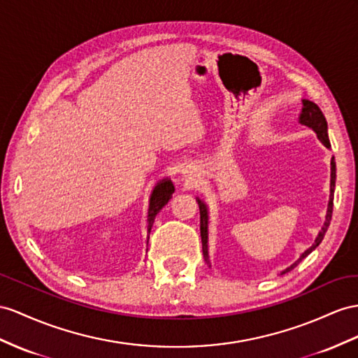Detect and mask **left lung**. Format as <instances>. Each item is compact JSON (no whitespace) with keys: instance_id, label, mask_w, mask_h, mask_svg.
<instances>
[{"instance_id":"8db88e82","label":"left lung","mask_w":358,"mask_h":358,"mask_svg":"<svg viewBox=\"0 0 358 358\" xmlns=\"http://www.w3.org/2000/svg\"><path fill=\"white\" fill-rule=\"evenodd\" d=\"M298 122L301 125H306V127L311 128V130L316 133L317 139L320 141V143L325 146V148H328V150L331 148V143H329V139H328L327 119H325V116L322 113V110H320L317 107V104L313 103V101L302 99V108H301V113H299V117H298ZM334 187H336V162H334V157H331V180H329V199H328L325 222H324L322 228H320L319 234L316 236L313 245H311L310 248H307L304 252H302L299 255V259L295 263H292L289 268L284 269L281 272V275L286 273V272H290L293 268H296L298 264H299V262L304 260L307 255L311 251H315L317 246H319V243L322 242L324 236H325L328 227H329V221H331V215H333ZM196 203L199 206V216H201L199 228H201V242H203V254H204V260L207 262V264H210V259H208V207H207V204L201 198H196Z\"/></svg>"}]
</instances>
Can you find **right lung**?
Here are the masks:
<instances>
[{"mask_svg": "<svg viewBox=\"0 0 358 358\" xmlns=\"http://www.w3.org/2000/svg\"><path fill=\"white\" fill-rule=\"evenodd\" d=\"M176 187H173L171 178H163L157 181V185L154 186L151 196H150V207H148V233H151V227L154 224V219L157 216L160 210L169 203V199L172 198V194ZM150 239V236H148Z\"/></svg>", "mask_w": 358, "mask_h": 358, "instance_id": "obj_1", "label": "right lung"}]
</instances>
